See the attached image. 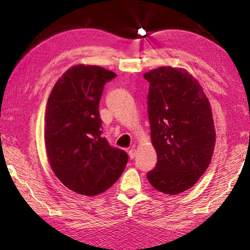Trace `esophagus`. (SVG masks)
<instances>
[{"instance_id":"obj_1","label":"esophagus","mask_w":250,"mask_h":250,"mask_svg":"<svg viewBox=\"0 0 250 250\" xmlns=\"http://www.w3.org/2000/svg\"><path fill=\"white\" fill-rule=\"evenodd\" d=\"M129 156L131 159H134V157L136 156V149L134 148V146H132L129 149Z\"/></svg>"}]
</instances>
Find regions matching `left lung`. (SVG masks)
Instances as JSON below:
<instances>
[{"instance_id":"1","label":"left lung","mask_w":250,"mask_h":250,"mask_svg":"<svg viewBox=\"0 0 250 250\" xmlns=\"http://www.w3.org/2000/svg\"><path fill=\"white\" fill-rule=\"evenodd\" d=\"M156 167L148 182L175 195L198 182L213 157L216 133L209 101L198 81L183 68L161 66L144 74Z\"/></svg>"}]
</instances>
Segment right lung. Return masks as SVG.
<instances>
[{
	"instance_id": "1",
	"label": "right lung",
	"mask_w": 250,
	"mask_h": 250,
	"mask_svg": "<svg viewBox=\"0 0 250 250\" xmlns=\"http://www.w3.org/2000/svg\"><path fill=\"white\" fill-rule=\"evenodd\" d=\"M116 74L78 64L58 79L45 115V145L52 171L79 194L92 196L111 187L128 162L126 152L102 136L99 103Z\"/></svg>"
}]
</instances>
